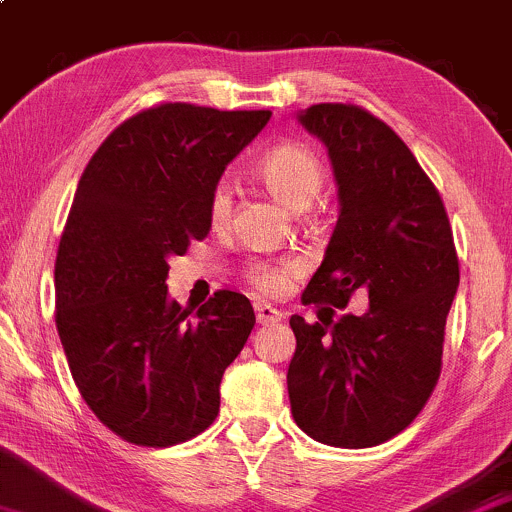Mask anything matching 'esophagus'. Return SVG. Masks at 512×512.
<instances>
[{
  "label": "esophagus",
  "instance_id": "34e87169",
  "mask_svg": "<svg viewBox=\"0 0 512 512\" xmlns=\"http://www.w3.org/2000/svg\"><path fill=\"white\" fill-rule=\"evenodd\" d=\"M254 310H256L258 324H276V322L283 320V312H278L276 307L266 305V302H256Z\"/></svg>",
  "mask_w": 512,
  "mask_h": 512
}]
</instances>
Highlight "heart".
Returning <instances> with one entry per match:
<instances>
[{"label": "heart", "mask_w": 512, "mask_h": 512, "mask_svg": "<svg viewBox=\"0 0 512 512\" xmlns=\"http://www.w3.org/2000/svg\"><path fill=\"white\" fill-rule=\"evenodd\" d=\"M256 173L268 192L290 210L310 207L327 178L320 158L300 144H283L268 151L258 163ZM207 214L214 227L227 224L232 214V188L227 180L214 183L207 200ZM295 273L298 266L293 261H254L246 266V280L258 295H280Z\"/></svg>", "instance_id": "b5f03b06"}]
</instances>
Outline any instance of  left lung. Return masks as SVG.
I'll use <instances>...</instances> for the list:
<instances>
[{"mask_svg": "<svg viewBox=\"0 0 512 512\" xmlns=\"http://www.w3.org/2000/svg\"><path fill=\"white\" fill-rule=\"evenodd\" d=\"M300 122L327 146L342 202L302 302L344 310L361 290L368 310L315 324L290 317L298 339L290 410L317 442L376 447L420 415L442 373L459 285L452 224L439 190L383 119L359 104L322 102Z\"/></svg>", "mask_w": 512, "mask_h": 512, "instance_id": "left-lung-1", "label": "left lung"}]
</instances>
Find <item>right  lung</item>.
Returning <instances> with one entry per match:
<instances>
[{"label":"right lung","instance_id":"obj_1","mask_svg":"<svg viewBox=\"0 0 512 512\" xmlns=\"http://www.w3.org/2000/svg\"><path fill=\"white\" fill-rule=\"evenodd\" d=\"M271 119L163 102L122 122L87 163L56 256V327L87 408L139 447L212 425L224 368L256 324L217 290L192 317L168 295V258L210 234L207 200Z\"/></svg>","mask_w":512,"mask_h":512}]
</instances>
